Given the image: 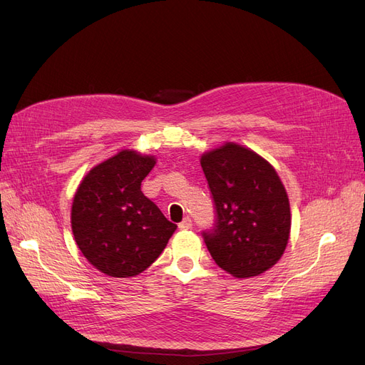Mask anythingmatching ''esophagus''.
<instances>
[{"instance_id": "1", "label": "esophagus", "mask_w": 365, "mask_h": 365, "mask_svg": "<svg viewBox=\"0 0 365 365\" xmlns=\"http://www.w3.org/2000/svg\"><path fill=\"white\" fill-rule=\"evenodd\" d=\"M193 225H192V220H190V218H188V217H185L184 218V220L178 225V227L181 229V230H187V229H190Z\"/></svg>"}]
</instances>
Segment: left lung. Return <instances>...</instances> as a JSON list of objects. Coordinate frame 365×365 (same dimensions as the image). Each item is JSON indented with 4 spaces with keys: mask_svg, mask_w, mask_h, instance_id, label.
<instances>
[{
    "mask_svg": "<svg viewBox=\"0 0 365 365\" xmlns=\"http://www.w3.org/2000/svg\"><path fill=\"white\" fill-rule=\"evenodd\" d=\"M215 222L202 237L215 264L238 279L269 269L290 232V207L279 175L267 160L237 143L200 158Z\"/></svg>",
    "mask_w": 365,
    "mask_h": 365,
    "instance_id": "obj_1",
    "label": "left lung"
}]
</instances>
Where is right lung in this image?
<instances>
[{
    "instance_id": "obj_1",
    "label": "right lung",
    "mask_w": 365,
    "mask_h": 365,
    "mask_svg": "<svg viewBox=\"0 0 365 365\" xmlns=\"http://www.w3.org/2000/svg\"><path fill=\"white\" fill-rule=\"evenodd\" d=\"M155 158L124 150L93 168L71 205L82 255L110 277H133L165 250L177 229L140 190Z\"/></svg>"
}]
</instances>
